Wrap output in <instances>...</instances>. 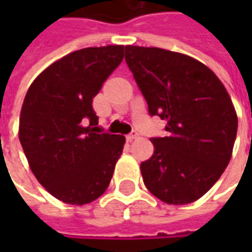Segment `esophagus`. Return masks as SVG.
<instances>
[{"label":"esophagus","instance_id":"1","mask_svg":"<svg viewBox=\"0 0 252 252\" xmlns=\"http://www.w3.org/2000/svg\"><path fill=\"white\" fill-rule=\"evenodd\" d=\"M137 137H139V135H137L136 132H132V133H129V135L126 136V140H128V142H133V140H136Z\"/></svg>","mask_w":252,"mask_h":252}]
</instances>
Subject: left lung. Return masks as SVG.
Returning <instances> with one entry per match:
<instances>
[{
    "label": "left lung",
    "instance_id": "obj_1",
    "mask_svg": "<svg viewBox=\"0 0 252 252\" xmlns=\"http://www.w3.org/2000/svg\"><path fill=\"white\" fill-rule=\"evenodd\" d=\"M126 62L151 116L169 135L153 137L140 164L144 185L166 204L185 205L205 194L232 157L238 116L221 81L194 58L158 47L126 46Z\"/></svg>",
    "mask_w": 252,
    "mask_h": 252
}]
</instances>
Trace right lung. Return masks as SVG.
<instances>
[{
    "label": "right lung",
    "instance_id": "right-lung-1",
    "mask_svg": "<svg viewBox=\"0 0 252 252\" xmlns=\"http://www.w3.org/2000/svg\"><path fill=\"white\" fill-rule=\"evenodd\" d=\"M124 58V46L82 48L47 67L27 92L19 139L32 173L59 201L85 205L104 194L126 137L99 133L92 106Z\"/></svg>",
    "mask_w": 252,
    "mask_h": 252
}]
</instances>
